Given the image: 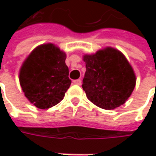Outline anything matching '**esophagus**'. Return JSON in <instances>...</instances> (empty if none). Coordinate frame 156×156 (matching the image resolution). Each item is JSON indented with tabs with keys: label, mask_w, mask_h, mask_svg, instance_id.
<instances>
[{
	"label": "esophagus",
	"mask_w": 156,
	"mask_h": 156,
	"mask_svg": "<svg viewBox=\"0 0 156 156\" xmlns=\"http://www.w3.org/2000/svg\"><path fill=\"white\" fill-rule=\"evenodd\" d=\"M74 82V84H76V85H81V81L80 79H78V80H75V81H73Z\"/></svg>",
	"instance_id": "1"
}]
</instances>
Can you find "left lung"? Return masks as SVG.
Here are the masks:
<instances>
[{
    "label": "left lung",
    "mask_w": 156,
    "mask_h": 156,
    "mask_svg": "<svg viewBox=\"0 0 156 156\" xmlns=\"http://www.w3.org/2000/svg\"><path fill=\"white\" fill-rule=\"evenodd\" d=\"M86 72L82 88L87 99L103 109L125 103L135 86V75L122 53L106 48L94 55H85Z\"/></svg>",
    "instance_id": "left-lung-1"
}]
</instances>
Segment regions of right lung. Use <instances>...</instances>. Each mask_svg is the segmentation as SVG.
Masks as SVG:
<instances>
[{"instance_id": "obj_1", "label": "right lung", "mask_w": 156, "mask_h": 156, "mask_svg": "<svg viewBox=\"0 0 156 156\" xmlns=\"http://www.w3.org/2000/svg\"><path fill=\"white\" fill-rule=\"evenodd\" d=\"M66 54L52 43L34 48L20 70L25 96L36 108H49L63 99L71 84Z\"/></svg>"}]
</instances>
